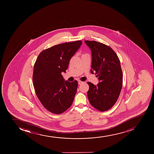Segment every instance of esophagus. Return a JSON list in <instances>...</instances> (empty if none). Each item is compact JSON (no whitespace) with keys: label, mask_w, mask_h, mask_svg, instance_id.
I'll return each mask as SVG.
<instances>
[{"label":"esophagus","mask_w":154,"mask_h":154,"mask_svg":"<svg viewBox=\"0 0 154 154\" xmlns=\"http://www.w3.org/2000/svg\"><path fill=\"white\" fill-rule=\"evenodd\" d=\"M83 83V82L81 81H80V80H78V84H79V85H81Z\"/></svg>","instance_id":"34e87169"}]
</instances>
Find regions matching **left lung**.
Wrapping results in <instances>:
<instances>
[{"instance_id": "8db88e82", "label": "left lung", "mask_w": 154, "mask_h": 154, "mask_svg": "<svg viewBox=\"0 0 154 154\" xmlns=\"http://www.w3.org/2000/svg\"><path fill=\"white\" fill-rule=\"evenodd\" d=\"M92 55L91 73L96 74L99 82L94 85L88 82L87 92L91 105L101 112L108 110L115 105L122 87V71L120 62L113 50L96 41H85Z\"/></svg>"}]
</instances>
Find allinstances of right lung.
Listing matches in <instances>:
<instances>
[{
  "label": "right lung",
  "mask_w": 154,
  "mask_h": 154,
  "mask_svg": "<svg viewBox=\"0 0 154 154\" xmlns=\"http://www.w3.org/2000/svg\"><path fill=\"white\" fill-rule=\"evenodd\" d=\"M82 44L81 41L65 42L43 50L34 66L33 82L36 96L45 108L60 114L71 106L78 82L65 81L69 61Z\"/></svg>",
  "instance_id": "obj_1"
}]
</instances>
